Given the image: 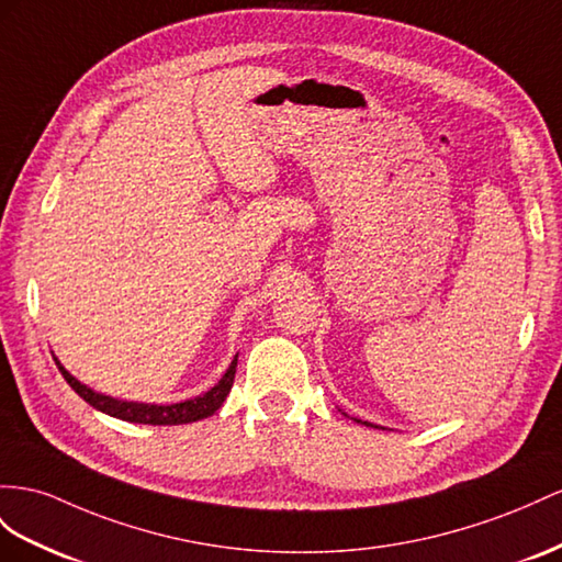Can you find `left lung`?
<instances>
[{
	"instance_id": "1",
	"label": "left lung",
	"mask_w": 562,
	"mask_h": 562,
	"mask_svg": "<svg viewBox=\"0 0 562 562\" xmlns=\"http://www.w3.org/2000/svg\"><path fill=\"white\" fill-rule=\"evenodd\" d=\"M358 423H361V420H358ZM363 425H370V423H363Z\"/></svg>"
}]
</instances>
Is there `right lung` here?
<instances>
[{"label": "right lung", "instance_id": "right-lung-1", "mask_svg": "<svg viewBox=\"0 0 562 562\" xmlns=\"http://www.w3.org/2000/svg\"><path fill=\"white\" fill-rule=\"evenodd\" d=\"M56 366H59L64 380L70 384V390H74L80 398L88 401L90 406H94L97 411H102L106 415H113V418H121L125 423H139V425H184V423L204 420L223 406V401L229 394V390H233V382H235L237 356L213 390H209L201 396H194L190 401H182V404H170V406L133 404V401H119V398H111L104 394H97L90 390V386L80 384L59 361H56Z\"/></svg>", "mask_w": 562, "mask_h": 562}]
</instances>
